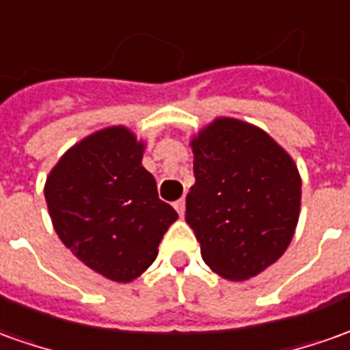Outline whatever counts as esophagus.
<instances>
[{"label": "esophagus", "mask_w": 350, "mask_h": 350, "mask_svg": "<svg viewBox=\"0 0 350 350\" xmlns=\"http://www.w3.org/2000/svg\"><path fill=\"white\" fill-rule=\"evenodd\" d=\"M174 208H176V212L180 214V216H183V212H185V200H183V199L176 200Z\"/></svg>", "instance_id": "1"}]
</instances>
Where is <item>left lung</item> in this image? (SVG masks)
Wrapping results in <instances>:
<instances>
[{"mask_svg": "<svg viewBox=\"0 0 350 350\" xmlns=\"http://www.w3.org/2000/svg\"><path fill=\"white\" fill-rule=\"evenodd\" d=\"M195 183L185 221L214 273L241 282L282 256L295 233L301 178L265 131L217 117L191 140Z\"/></svg>", "mask_w": 350, "mask_h": 350, "instance_id": "1", "label": "left lung"}]
</instances>
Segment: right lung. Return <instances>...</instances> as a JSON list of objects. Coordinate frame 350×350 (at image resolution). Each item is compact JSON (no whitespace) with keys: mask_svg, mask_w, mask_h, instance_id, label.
<instances>
[{"mask_svg":"<svg viewBox=\"0 0 350 350\" xmlns=\"http://www.w3.org/2000/svg\"><path fill=\"white\" fill-rule=\"evenodd\" d=\"M144 142L107 126L66 151L45 182L56 234L73 256L116 282L138 278L157 258L176 210L142 167Z\"/></svg>","mask_w":350,"mask_h":350,"instance_id":"right-lung-1","label":"right lung"}]
</instances>
